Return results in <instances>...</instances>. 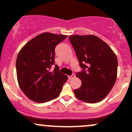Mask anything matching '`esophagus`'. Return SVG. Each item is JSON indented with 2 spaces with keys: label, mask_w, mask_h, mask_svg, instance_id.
<instances>
[{
  "label": "esophagus",
  "mask_w": 132,
  "mask_h": 132,
  "mask_svg": "<svg viewBox=\"0 0 132 132\" xmlns=\"http://www.w3.org/2000/svg\"><path fill=\"white\" fill-rule=\"evenodd\" d=\"M75 75H70V76H68V78L70 80H71V79H72V78H75Z\"/></svg>",
  "instance_id": "obj_1"
}]
</instances>
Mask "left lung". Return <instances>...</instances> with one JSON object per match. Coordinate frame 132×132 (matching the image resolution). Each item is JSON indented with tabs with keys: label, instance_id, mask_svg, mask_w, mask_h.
<instances>
[{
	"label": "left lung",
	"instance_id": "8db88e82",
	"mask_svg": "<svg viewBox=\"0 0 132 132\" xmlns=\"http://www.w3.org/2000/svg\"><path fill=\"white\" fill-rule=\"evenodd\" d=\"M69 40L82 69L76 74L82 85L74 90L75 95L87 103L100 102L110 93L116 80V55L105 42L96 36H70Z\"/></svg>",
	"mask_w": 132,
	"mask_h": 132
}]
</instances>
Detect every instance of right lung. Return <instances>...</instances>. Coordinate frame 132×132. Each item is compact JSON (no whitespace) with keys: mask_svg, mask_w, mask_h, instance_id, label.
I'll return each mask as SVG.
<instances>
[{"mask_svg":"<svg viewBox=\"0 0 132 132\" xmlns=\"http://www.w3.org/2000/svg\"><path fill=\"white\" fill-rule=\"evenodd\" d=\"M68 36L45 32L36 36L23 46L16 62L20 87L27 97L37 103L57 98L68 77L54 64L55 48Z\"/></svg>","mask_w":132,"mask_h":132,"instance_id":"right-lung-1","label":"right lung"}]
</instances>
